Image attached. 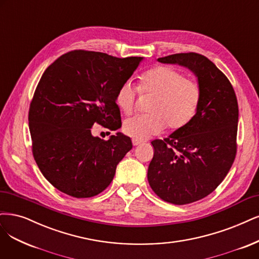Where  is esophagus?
<instances>
[{
    "label": "esophagus",
    "instance_id": "esophagus-1",
    "mask_svg": "<svg viewBox=\"0 0 259 259\" xmlns=\"http://www.w3.org/2000/svg\"><path fill=\"white\" fill-rule=\"evenodd\" d=\"M141 140H139V139H132V144H133V146H138V145H140L141 144Z\"/></svg>",
    "mask_w": 259,
    "mask_h": 259
}]
</instances>
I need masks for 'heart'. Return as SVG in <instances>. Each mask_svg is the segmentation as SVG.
<instances>
[{
    "mask_svg": "<svg viewBox=\"0 0 259 259\" xmlns=\"http://www.w3.org/2000/svg\"><path fill=\"white\" fill-rule=\"evenodd\" d=\"M139 91L154 96L148 107L150 113L130 118L123 124V132L139 140L157 135L166 125L170 131L184 128L197 114L202 99L198 81L168 65L153 66L142 73ZM137 94V89L128 81L118 89L115 104L124 114H132L135 110Z\"/></svg>",
    "mask_w": 259,
    "mask_h": 259,
    "instance_id": "b5f03b06",
    "label": "heart"
}]
</instances>
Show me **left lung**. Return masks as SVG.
I'll use <instances>...</instances> for the list:
<instances>
[{"label":"left lung","instance_id":"8db88e82","mask_svg":"<svg viewBox=\"0 0 259 259\" xmlns=\"http://www.w3.org/2000/svg\"><path fill=\"white\" fill-rule=\"evenodd\" d=\"M157 60L189 67L202 89L198 112L189 125L151 141V189L164 201L181 206L211 194L233 166L238 148V101L229 79L207 57L187 52Z\"/></svg>","mask_w":259,"mask_h":259}]
</instances>
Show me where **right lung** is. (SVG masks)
Returning a JSON list of instances; mask_svg holds the SVG:
<instances>
[{
    "label": "right lung",
    "instance_id": "add662e5",
    "mask_svg": "<svg viewBox=\"0 0 259 259\" xmlns=\"http://www.w3.org/2000/svg\"><path fill=\"white\" fill-rule=\"evenodd\" d=\"M141 60L72 50L44 72L29 109L32 153L60 192L89 198L111 183L117 165L133 148L131 138L118 133L102 140L91 131L94 124L121 127L115 93Z\"/></svg>",
    "mask_w": 259,
    "mask_h": 259
}]
</instances>
